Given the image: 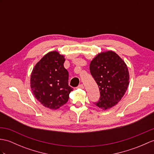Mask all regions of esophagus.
<instances>
[{"instance_id":"34e87169","label":"esophagus","mask_w":154,"mask_h":154,"mask_svg":"<svg viewBox=\"0 0 154 154\" xmlns=\"http://www.w3.org/2000/svg\"><path fill=\"white\" fill-rule=\"evenodd\" d=\"M78 88H82V89H83L84 88V86H83V85H79L78 86Z\"/></svg>"}]
</instances>
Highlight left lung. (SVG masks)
<instances>
[{
	"label": "left lung",
	"mask_w": 154,
	"mask_h": 154,
	"mask_svg": "<svg viewBox=\"0 0 154 154\" xmlns=\"http://www.w3.org/2000/svg\"><path fill=\"white\" fill-rule=\"evenodd\" d=\"M90 71L100 92L96 106L106 110L117 104L129 85V72L123 59L112 51L100 52L91 61Z\"/></svg>",
	"instance_id": "obj_1"
}]
</instances>
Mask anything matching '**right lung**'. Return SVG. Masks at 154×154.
Returning <instances> with one entry per match:
<instances>
[{
    "label": "right lung",
    "instance_id": "1",
    "mask_svg": "<svg viewBox=\"0 0 154 154\" xmlns=\"http://www.w3.org/2000/svg\"><path fill=\"white\" fill-rule=\"evenodd\" d=\"M64 56L57 51L45 54L31 72L30 86L35 98L51 109L67 103L73 88L68 85L69 73L63 66Z\"/></svg>",
    "mask_w": 154,
    "mask_h": 154
}]
</instances>
